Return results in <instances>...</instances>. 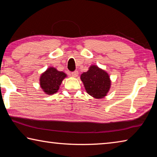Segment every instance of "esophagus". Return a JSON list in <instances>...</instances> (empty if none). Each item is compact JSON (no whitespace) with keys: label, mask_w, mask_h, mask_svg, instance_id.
I'll return each instance as SVG.
<instances>
[{"label":"esophagus","mask_w":157,"mask_h":157,"mask_svg":"<svg viewBox=\"0 0 157 157\" xmlns=\"http://www.w3.org/2000/svg\"><path fill=\"white\" fill-rule=\"evenodd\" d=\"M71 75H72L73 78H77V77H78V71H74V72L71 73Z\"/></svg>","instance_id":"1"}]
</instances>
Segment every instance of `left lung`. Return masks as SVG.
<instances>
[{"label":"left lung","instance_id":"1","mask_svg":"<svg viewBox=\"0 0 157 157\" xmlns=\"http://www.w3.org/2000/svg\"><path fill=\"white\" fill-rule=\"evenodd\" d=\"M87 94L96 99L105 98L111 88L109 75L96 65H91L80 76Z\"/></svg>","mask_w":157,"mask_h":157}]
</instances>
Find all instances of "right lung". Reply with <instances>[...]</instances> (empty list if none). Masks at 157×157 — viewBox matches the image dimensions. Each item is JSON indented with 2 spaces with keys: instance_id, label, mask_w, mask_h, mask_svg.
I'll list each match as a JSON object with an SVG mask.
<instances>
[{
  "instance_id": "add662e5",
  "label": "right lung",
  "mask_w": 157,
  "mask_h": 157,
  "mask_svg": "<svg viewBox=\"0 0 157 157\" xmlns=\"http://www.w3.org/2000/svg\"><path fill=\"white\" fill-rule=\"evenodd\" d=\"M66 77L67 75L62 71H57L54 67H49L41 73L39 84L46 95H53L58 91L62 81Z\"/></svg>"
}]
</instances>
